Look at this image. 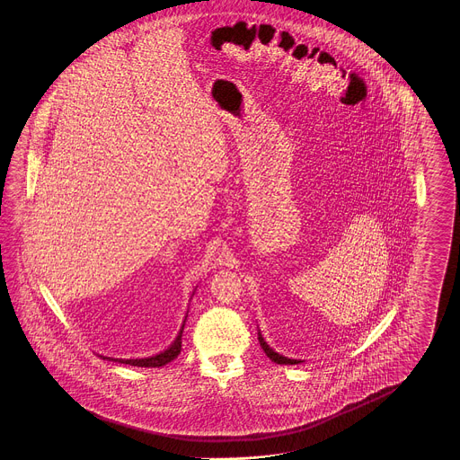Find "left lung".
Masks as SVG:
<instances>
[{
  "mask_svg": "<svg viewBox=\"0 0 460 460\" xmlns=\"http://www.w3.org/2000/svg\"><path fill=\"white\" fill-rule=\"evenodd\" d=\"M258 341H260V345H261L264 353H266L274 363H279V365H297V363H301L299 360H293V358H288V357H283V355L274 352L273 349H271L268 343L264 342V339L260 332H258Z\"/></svg>",
  "mask_w": 460,
  "mask_h": 460,
  "instance_id": "8db88e82",
  "label": "left lung"
}]
</instances>
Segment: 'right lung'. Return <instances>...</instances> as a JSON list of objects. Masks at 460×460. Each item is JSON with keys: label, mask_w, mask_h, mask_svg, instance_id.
<instances>
[{"label": "right lung", "mask_w": 460, "mask_h": 460, "mask_svg": "<svg viewBox=\"0 0 460 460\" xmlns=\"http://www.w3.org/2000/svg\"><path fill=\"white\" fill-rule=\"evenodd\" d=\"M186 323V321H184ZM182 331H184V323L179 331V335L176 337V341L171 343V347H167L164 352L157 353L155 357H147V358H111V357H102L103 360H111V362L125 363V365H131V367H163L166 363L172 362L176 358L177 355L181 353V347H182Z\"/></svg>", "instance_id": "add662e5"}]
</instances>
